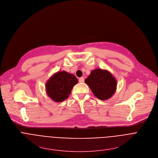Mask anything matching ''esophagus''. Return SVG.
I'll use <instances>...</instances> for the list:
<instances>
[{"label":"esophagus","instance_id":"34e87169","mask_svg":"<svg viewBox=\"0 0 158 158\" xmlns=\"http://www.w3.org/2000/svg\"><path fill=\"white\" fill-rule=\"evenodd\" d=\"M79 82H84V78L83 77H81L79 79Z\"/></svg>","mask_w":158,"mask_h":158}]
</instances>
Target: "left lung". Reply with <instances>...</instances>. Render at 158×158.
<instances>
[{"label": "left lung", "mask_w": 158, "mask_h": 158, "mask_svg": "<svg viewBox=\"0 0 158 158\" xmlns=\"http://www.w3.org/2000/svg\"><path fill=\"white\" fill-rule=\"evenodd\" d=\"M93 94L100 100L110 98L116 90L117 81L106 70L96 69L85 80Z\"/></svg>", "instance_id": "obj_1"}]
</instances>
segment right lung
<instances>
[{
	"instance_id": "obj_1",
	"label": "right lung",
	"mask_w": 158,
	"mask_h": 158,
	"mask_svg": "<svg viewBox=\"0 0 158 158\" xmlns=\"http://www.w3.org/2000/svg\"><path fill=\"white\" fill-rule=\"evenodd\" d=\"M77 82L74 75L66 71L58 72L46 82V92L52 100L62 102L69 97L73 87Z\"/></svg>"
}]
</instances>
